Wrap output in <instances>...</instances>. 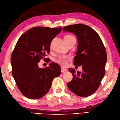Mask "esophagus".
Listing matches in <instances>:
<instances>
[{"mask_svg": "<svg viewBox=\"0 0 120 120\" xmlns=\"http://www.w3.org/2000/svg\"><path fill=\"white\" fill-rule=\"evenodd\" d=\"M67 71H68L67 69H65V68H61V72H62V73H66V72H67Z\"/></svg>", "mask_w": 120, "mask_h": 120, "instance_id": "34e87169", "label": "esophagus"}]
</instances>
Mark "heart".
Wrapping results in <instances>:
<instances>
[{"label": "heart", "mask_w": 120, "mask_h": 120, "mask_svg": "<svg viewBox=\"0 0 120 120\" xmlns=\"http://www.w3.org/2000/svg\"><path fill=\"white\" fill-rule=\"evenodd\" d=\"M73 38H74V37L72 35H66L64 37V41H65V42H67L71 40V39ZM71 59V57L69 56H60L59 58L56 60V62L58 64H61L63 66H66L67 65L68 61H69Z\"/></svg>", "instance_id": "b5f03b06"}]
</instances>
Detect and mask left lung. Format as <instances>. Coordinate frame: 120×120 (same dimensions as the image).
<instances>
[{"mask_svg": "<svg viewBox=\"0 0 120 120\" xmlns=\"http://www.w3.org/2000/svg\"><path fill=\"white\" fill-rule=\"evenodd\" d=\"M75 34L78 45L74 65L82 66L83 72L69 69L73 79L67 83L71 91L78 96L87 97L94 93L100 86L105 74L107 54L99 35L88 26L77 24L63 28ZM77 67V66H76Z\"/></svg>", "mask_w": 120, "mask_h": 120, "instance_id": "1", "label": "left lung"}]
</instances>
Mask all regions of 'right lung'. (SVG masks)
<instances>
[{"label":"right lung","instance_id":"right-lung-1","mask_svg":"<svg viewBox=\"0 0 120 120\" xmlns=\"http://www.w3.org/2000/svg\"><path fill=\"white\" fill-rule=\"evenodd\" d=\"M62 28L35 27L19 38L11 54L12 75L22 95L32 99L40 98L49 91L53 79L60 75L59 65L51 63L39 68L38 63L44 60L50 51L53 39Z\"/></svg>","mask_w":120,"mask_h":120}]
</instances>
